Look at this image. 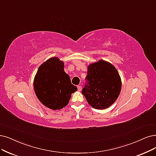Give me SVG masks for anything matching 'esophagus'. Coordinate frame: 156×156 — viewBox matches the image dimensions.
Masks as SVG:
<instances>
[{"mask_svg": "<svg viewBox=\"0 0 156 156\" xmlns=\"http://www.w3.org/2000/svg\"><path fill=\"white\" fill-rule=\"evenodd\" d=\"M77 87H78V91H81L82 90V87L81 85H78L77 86Z\"/></svg>", "mask_w": 156, "mask_h": 156, "instance_id": "obj_1", "label": "esophagus"}]
</instances>
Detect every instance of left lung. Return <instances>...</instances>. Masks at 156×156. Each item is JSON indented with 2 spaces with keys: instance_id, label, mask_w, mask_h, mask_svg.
<instances>
[{
  "instance_id": "obj_1",
  "label": "left lung",
  "mask_w": 156,
  "mask_h": 156,
  "mask_svg": "<svg viewBox=\"0 0 156 156\" xmlns=\"http://www.w3.org/2000/svg\"><path fill=\"white\" fill-rule=\"evenodd\" d=\"M85 80L82 93L93 108H107L117 100L122 88V80L111 63L100 60L90 64Z\"/></svg>"
}]
</instances>
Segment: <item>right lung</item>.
Returning <instances> with one entry per match:
<instances>
[{"label": "right lung", "mask_w": 156, "mask_h": 156, "mask_svg": "<svg viewBox=\"0 0 156 156\" xmlns=\"http://www.w3.org/2000/svg\"><path fill=\"white\" fill-rule=\"evenodd\" d=\"M63 67L64 63L58 58H51L39 67L34 79V90L38 99L54 111L66 107L72 93L78 90Z\"/></svg>", "instance_id": "1"}]
</instances>
